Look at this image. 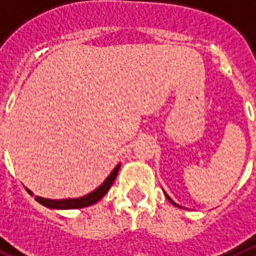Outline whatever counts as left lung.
I'll return each mask as SVG.
<instances>
[{"mask_svg":"<svg viewBox=\"0 0 256 256\" xmlns=\"http://www.w3.org/2000/svg\"><path fill=\"white\" fill-rule=\"evenodd\" d=\"M164 194H166V197H167V198H168V201H170V202H171V204H174V205H175V206H178V208H182V206H180V205H178V204H176V202H175V201H172V198H171V197H170V196H168L167 193L164 192Z\"/></svg>","mask_w":256,"mask_h":256,"instance_id":"1","label":"left lung"}]
</instances>
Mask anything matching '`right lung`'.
<instances>
[{"label": "right lung", "instance_id": "right-lung-1", "mask_svg": "<svg viewBox=\"0 0 256 256\" xmlns=\"http://www.w3.org/2000/svg\"><path fill=\"white\" fill-rule=\"evenodd\" d=\"M120 168H121V164L116 166V168L110 172V175L108 176L106 180L98 188L94 189L93 192L88 193V194H85L82 197H78V198H63V200H50V198H43L40 196H35V200L38 201L39 204H42V205H44L46 208H50V209H78V208H85L89 206V205H93V204L100 201L106 194V192L110 189V186H112L113 182L116 180V178H117ZM27 192L30 193L31 196H34L30 189H27Z\"/></svg>", "mask_w": 256, "mask_h": 256}]
</instances>
